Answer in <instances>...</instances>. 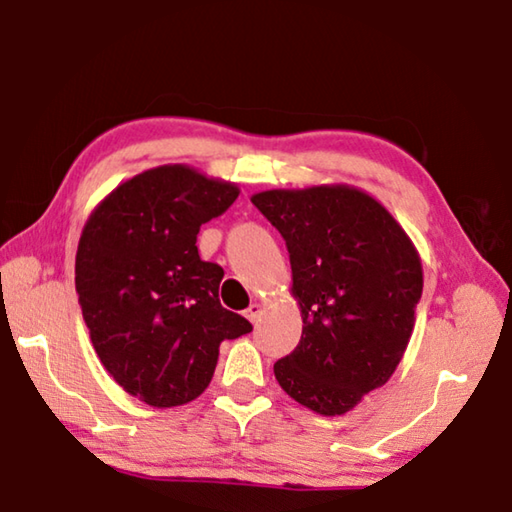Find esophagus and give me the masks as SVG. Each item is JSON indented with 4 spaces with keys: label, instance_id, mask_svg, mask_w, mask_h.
<instances>
[{
    "label": "esophagus",
    "instance_id": "esophagus-1",
    "mask_svg": "<svg viewBox=\"0 0 512 512\" xmlns=\"http://www.w3.org/2000/svg\"><path fill=\"white\" fill-rule=\"evenodd\" d=\"M246 315H248L250 322H259V318H262V306H259V304H250Z\"/></svg>",
    "mask_w": 512,
    "mask_h": 512
}]
</instances>
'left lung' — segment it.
<instances>
[{"mask_svg":"<svg viewBox=\"0 0 512 512\" xmlns=\"http://www.w3.org/2000/svg\"><path fill=\"white\" fill-rule=\"evenodd\" d=\"M285 239L304 331L273 364L280 387L320 415H343L397 369L422 297L420 255L369 194L350 185L253 194Z\"/></svg>","mask_w":512,"mask_h":512,"instance_id":"left-lung-1","label":"left lung"}]
</instances>
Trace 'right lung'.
<instances>
[{
	"label": "right lung",
	"instance_id": "add662e5",
	"mask_svg": "<svg viewBox=\"0 0 512 512\" xmlns=\"http://www.w3.org/2000/svg\"><path fill=\"white\" fill-rule=\"evenodd\" d=\"M239 197L234 183L185 164L129 178L85 222L76 292L104 369L155 408L183 406L211 383L220 343L253 325L220 306V264L197 234Z\"/></svg>",
	"mask_w": 512,
	"mask_h": 512
}]
</instances>
